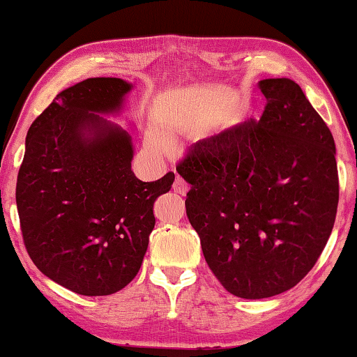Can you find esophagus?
I'll use <instances>...</instances> for the list:
<instances>
[{"label": "esophagus", "instance_id": "34e87169", "mask_svg": "<svg viewBox=\"0 0 357 357\" xmlns=\"http://www.w3.org/2000/svg\"><path fill=\"white\" fill-rule=\"evenodd\" d=\"M173 189H174V192L176 194H188V190H189V185H188V183H185L184 179H181V178H176V181H174V184H173Z\"/></svg>", "mask_w": 357, "mask_h": 357}]
</instances>
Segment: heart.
Here are the masks:
<instances>
[{
	"instance_id": "b5f03b06",
	"label": "heart",
	"mask_w": 357,
	"mask_h": 357,
	"mask_svg": "<svg viewBox=\"0 0 357 357\" xmlns=\"http://www.w3.org/2000/svg\"><path fill=\"white\" fill-rule=\"evenodd\" d=\"M150 144H152L155 149H162V147H165V145H167V142H165V139L162 137V135H158V134L150 135Z\"/></svg>"
}]
</instances>
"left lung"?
I'll list each match as a JSON object with an SVG mask.
<instances>
[{
  "instance_id": "obj_1",
  "label": "left lung",
  "mask_w": 357,
  "mask_h": 357,
  "mask_svg": "<svg viewBox=\"0 0 357 357\" xmlns=\"http://www.w3.org/2000/svg\"><path fill=\"white\" fill-rule=\"evenodd\" d=\"M267 107L199 140L176 172L204 257L228 293L264 299L310 272L338 207L335 140L294 80L264 79Z\"/></svg>"
}]
</instances>
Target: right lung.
<instances>
[{
    "label": "right lung",
    "instance_id": "right-lung-1",
    "mask_svg": "<svg viewBox=\"0 0 357 357\" xmlns=\"http://www.w3.org/2000/svg\"><path fill=\"white\" fill-rule=\"evenodd\" d=\"M132 84L85 79L59 92L35 119L17 174L26 249L45 277L82 296H108L137 275L155 227L153 204L174 173L142 183L121 114Z\"/></svg>",
    "mask_w": 357,
    "mask_h": 357
}]
</instances>
